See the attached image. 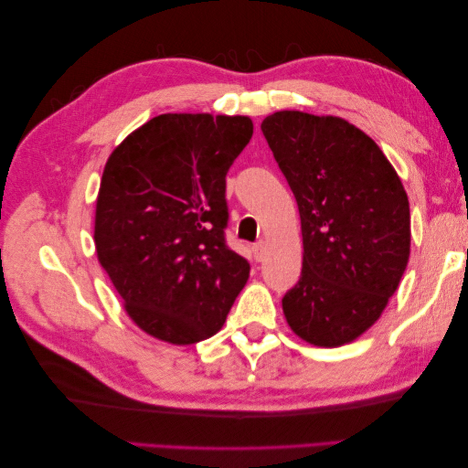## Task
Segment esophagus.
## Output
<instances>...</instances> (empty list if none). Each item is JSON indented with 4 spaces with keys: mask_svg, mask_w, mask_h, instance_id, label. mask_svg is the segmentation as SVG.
Masks as SVG:
<instances>
[{
    "mask_svg": "<svg viewBox=\"0 0 468 468\" xmlns=\"http://www.w3.org/2000/svg\"><path fill=\"white\" fill-rule=\"evenodd\" d=\"M253 253H255V260H257V261H263L265 255H267V245H265V241H257V243L253 245Z\"/></svg>",
    "mask_w": 468,
    "mask_h": 468,
    "instance_id": "esophagus-1",
    "label": "esophagus"
}]
</instances>
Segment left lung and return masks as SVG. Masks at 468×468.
Segmentation results:
<instances>
[{"label":"left lung","mask_w":468,"mask_h":468,"mask_svg":"<svg viewBox=\"0 0 468 468\" xmlns=\"http://www.w3.org/2000/svg\"><path fill=\"white\" fill-rule=\"evenodd\" d=\"M302 218V275L283 295L292 330L335 347L370 327L410 255V205L370 136L335 116L282 111L261 122Z\"/></svg>","instance_id":"obj_1"}]
</instances>
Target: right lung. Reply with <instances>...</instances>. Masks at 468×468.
<instances>
[{"instance_id":"add662e5","label":"right lung","mask_w":468,"mask_h":468,"mask_svg":"<svg viewBox=\"0 0 468 468\" xmlns=\"http://www.w3.org/2000/svg\"><path fill=\"white\" fill-rule=\"evenodd\" d=\"M247 116L161 114L108 158L96 201L98 261L134 324L186 346L221 330L250 280L227 245L225 176L251 141Z\"/></svg>"}]
</instances>
